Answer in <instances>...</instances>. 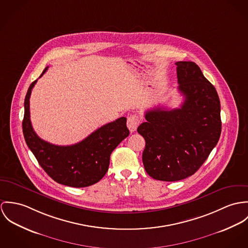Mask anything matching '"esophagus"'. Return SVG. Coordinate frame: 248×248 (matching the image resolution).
<instances>
[{
  "instance_id": "34e87169",
  "label": "esophagus",
  "mask_w": 248,
  "mask_h": 248,
  "mask_svg": "<svg viewBox=\"0 0 248 248\" xmlns=\"http://www.w3.org/2000/svg\"><path fill=\"white\" fill-rule=\"evenodd\" d=\"M140 123V118L139 116L130 115L127 117V127L131 133L136 131Z\"/></svg>"
}]
</instances>
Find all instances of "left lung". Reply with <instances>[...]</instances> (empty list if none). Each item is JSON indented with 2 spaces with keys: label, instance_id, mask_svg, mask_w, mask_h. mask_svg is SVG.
Returning <instances> with one entry per match:
<instances>
[{
  "label": "left lung",
  "instance_id": "1",
  "mask_svg": "<svg viewBox=\"0 0 248 248\" xmlns=\"http://www.w3.org/2000/svg\"><path fill=\"white\" fill-rule=\"evenodd\" d=\"M180 108H155L137 131L145 140L142 163L155 180L175 182L193 175L218 143L220 103L214 85L193 62H177Z\"/></svg>",
  "mask_w": 248,
  "mask_h": 248
}]
</instances>
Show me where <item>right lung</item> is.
<instances>
[{
	"mask_svg": "<svg viewBox=\"0 0 248 248\" xmlns=\"http://www.w3.org/2000/svg\"><path fill=\"white\" fill-rule=\"evenodd\" d=\"M47 67L45 68L42 77ZM37 80L30 84L25 99L23 132L29 149L39 165L55 182L72 187L98 183L108 172L112 151L129 135L126 118L121 117L95 130L72 145H55L39 137L30 122L29 98Z\"/></svg>",
	"mask_w": 248,
	"mask_h": 248,
	"instance_id": "add662e5",
	"label": "right lung"
}]
</instances>
